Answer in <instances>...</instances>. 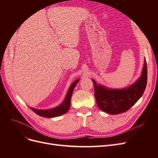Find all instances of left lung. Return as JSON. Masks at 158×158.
<instances>
[{
	"label": "left lung",
	"mask_w": 158,
	"mask_h": 158,
	"mask_svg": "<svg viewBox=\"0 0 158 158\" xmlns=\"http://www.w3.org/2000/svg\"><path fill=\"white\" fill-rule=\"evenodd\" d=\"M99 108L110 114L125 112L133 106L144 92L147 84V64L144 59L142 74L136 82L125 88H108L92 79Z\"/></svg>",
	"instance_id": "obj_1"
}]
</instances>
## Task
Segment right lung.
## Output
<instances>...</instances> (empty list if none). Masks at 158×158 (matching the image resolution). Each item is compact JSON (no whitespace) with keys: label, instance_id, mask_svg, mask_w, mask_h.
<instances>
[{"label":"right lung","instance_id":"right-lung-1","mask_svg":"<svg viewBox=\"0 0 158 158\" xmlns=\"http://www.w3.org/2000/svg\"><path fill=\"white\" fill-rule=\"evenodd\" d=\"M79 80L80 79L75 80L74 82L70 85V86L68 90V92L66 95V97L64 99V101L61 104H60L59 106L50 109H37L33 107H30V108L33 111H34L36 114H37L38 115L46 117V118L56 117L66 113L70 109L72 94H73L75 85L79 82Z\"/></svg>","mask_w":158,"mask_h":158}]
</instances>
